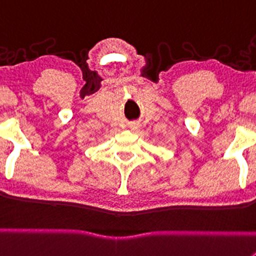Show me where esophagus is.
Returning a JSON list of instances; mask_svg holds the SVG:
<instances>
[{"label":"esophagus","mask_w":256,"mask_h":256,"mask_svg":"<svg viewBox=\"0 0 256 256\" xmlns=\"http://www.w3.org/2000/svg\"><path fill=\"white\" fill-rule=\"evenodd\" d=\"M131 128H138V125H132Z\"/></svg>","instance_id":"34e87169"}]
</instances>
